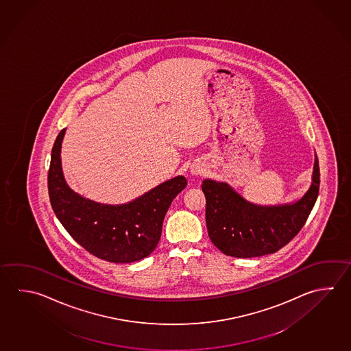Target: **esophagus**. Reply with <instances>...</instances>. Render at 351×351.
I'll return each instance as SVG.
<instances>
[{
    "instance_id": "1",
    "label": "esophagus",
    "mask_w": 351,
    "mask_h": 351,
    "mask_svg": "<svg viewBox=\"0 0 351 351\" xmlns=\"http://www.w3.org/2000/svg\"><path fill=\"white\" fill-rule=\"evenodd\" d=\"M191 172L193 174H200V173H203V168H200L199 166H193Z\"/></svg>"
}]
</instances>
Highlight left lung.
I'll list each match as a JSON object with an SVG mask.
<instances>
[{
    "label": "left lung",
    "instance_id": "obj_1",
    "mask_svg": "<svg viewBox=\"0 0 351 351\" xmlns=\"http://www.w3.org/2000/svg\"><path fill=\"white\" fill-rule=\"evenodd\" d=\"M320 184L318 157L312 185L293 204L261 206L237 194L229 184L205 179L206 228L211 243L237 258L269 255L286 246L300 232L317 202Z\"/></svg>",
    "mask_w": 351,
    "mask_h": 351
}]
</instances>
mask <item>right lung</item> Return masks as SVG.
I'll return each instance as SVG.
<instances>
[{
    "label": "right lung",
    "instance_id": "right-lung-1",
    "mask_svg": "<svg viewBox=\"0 0 351 351\" xmlns=\"http://www.w3.org/2000/svg\"><path fill=\"white\" fill-rule=\"evenodd\" d=\"M63 128L51 148L48 191L51 208L80 246L105 261L128 263L151 255L173 199L186 186L183 176L167 180L134 202L105 205L80 197L65 183L60 148Z\"/></svg>",
    "mask_w": 351,
    "mask_h": 351
}]
</instances>
